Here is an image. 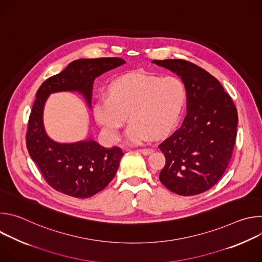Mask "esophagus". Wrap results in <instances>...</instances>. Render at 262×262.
Wrapping results in <instances>:
<instances>
[{
	"label": "esophagus",
	"instance_id": "1",
	"mask_svg": "<svg viewBox=\"0 0 262 262\" xmlns=\"http://www.w3.org/2000/svg\"><path fill=\"white\" fill-rule=\"evenodd\" d=\"M138 151L144 156H148L151 152H154V149L152 148H141V149H138Z\"/></svg>",
	"mask_w": 262,
	"mask_h": 262
}]
</instances>
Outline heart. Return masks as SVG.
I'll return each mask as SVG.
<instances>
[{"mask_svg":"<svg viewBox=\"0 0 262 262\" xmlns=\"http://www.w3.org/2000/svg\"><path fill=\"white\" fill-rule=\"evenodd\" d=\"M185 102L186 89L179 78L133 73L115 80L108 95L96 99L93 116L105 139L116 143L128 115L132 122L126 142L140 145L150 135L159 138L168 134L178 122Z\"/></svg>","mask_w":262,"mask_h":262,"instance_id":"b5f03b06","label":"heart"}]
</instances>
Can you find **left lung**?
Listing matches in <instances>:
<instances>
[{
    "label": "left lung",
    "mask_w": 262,
    "mask_h": 262,
    "mask_svg": "<svg viewBox=\"0 0 262 262\" xmlns=\"http://www.w3.org/2000/svg\"><path fill=\"white\" fill-rule=\"evenodd\" d=\"M152 63L181 78L188 111L181 127L159 145L166 158L160 180L177 195L201 194L228 167L236 139V107L221 83L196 64L180 59Z\"/></svg>",
    "instance_id": "left-lung-1"
}]
</instances>
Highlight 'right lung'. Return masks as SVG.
<instances>
[{"mask_svg": "<svg viewBox=\"0 0 262 262\" xmlns=\"http://www.w3.org/2000/svg\"><path fill=\"white\" fill-rule=\"evenodd\" d=\"M124 63L121 58L79 59L49 78L37 91L26 143L31 159L56 191L76 198L97 194L114 178L123 152L119 147H102L93 139L76 143L52 140L43 125V108L49 95L61 91L79 92L91 107L95 78Z\"/></svg>", "mask_w": 262, "mask_h": 262, "instance_id": "1", "label": "right lung"}]
</instances>
